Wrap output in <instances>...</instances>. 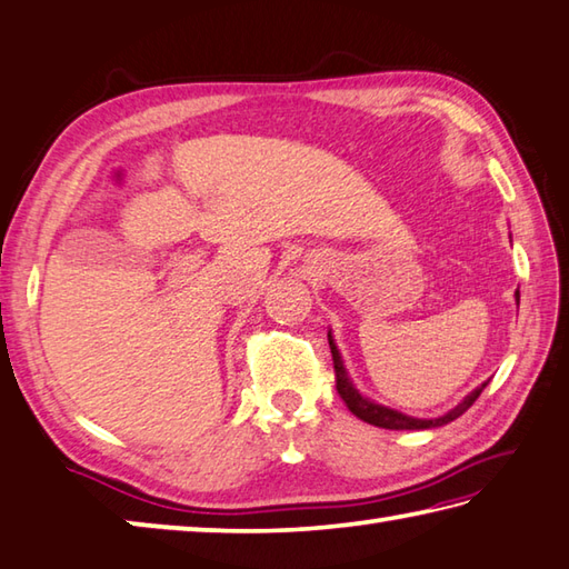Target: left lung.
<instances>
[{
    "mask_svg": "<svg viewBox=\"0 0 569 569\" xmlns=\"http://www.w3.org/2000/svg\"><path fill=\"white\" fill-rule=\"evenodd\" d=\"M515 298H518V303H520V293H518V291H515ZM328 346H330V353H333L336 390H338V396L343 398L348 410L353 412L356 418H360L363 422H370V426H376V428H386V430H428V428L448 426V422L460 418L462 412L468 410V408L472 406V402L480 398L482 388L488 386V383H482L480 388H475V390L470 392V396H465L456 408L446 412V416L432 418V420H426V418H410V416H406V412H398V410H392V408L378 406V402L368 400L366 396H360V392L353 388V383H350V378H348L346 368H343V358H340V353H338V346L333 343V336H330V330H328Z\"/></svg>",
    "mask_w": 569,
    "mask_h": 569,
    "instance_id": "left-lung-1",
    "label": "left lung"
}]
</instances>
